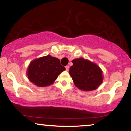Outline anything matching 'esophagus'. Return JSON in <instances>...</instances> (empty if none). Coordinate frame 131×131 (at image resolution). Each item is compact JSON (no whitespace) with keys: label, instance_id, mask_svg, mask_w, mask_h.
Listing matches in <instances>:
<instances>
[{"label":"esophagus","instance_id":"34e87169","mask_svg":"<svg viewBox=\"0 0 131 131\" xmlns=\"http://www.w3.org/2000/svg\"><path fill=\"white\" fill-rule=\"evenodd\" d=\"M66 70H69V66H66Z\"/></svg>","mask_w":131,"mask_h":131}]
</instances>
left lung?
I'll list each match as a JSON object with an SVG mask.
<instances>
[{"label": "left lung", "mask_w": 131, "mask_h": 131, "mask_svg": "<svg viewBox=\"0 0 131 131\" xmlns=\"http://www.w3.org/2000/svg\"><path fill=\"white\" fill-rule=\"evenodd\" d=\"M72 62L73 65L70 68L69 74L80 90H94L102 82V72L96 64L84 58L73 59Z\"/></svg>", "instance_id": "1"}]
</instances>
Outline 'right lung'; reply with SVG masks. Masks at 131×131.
<instances>
[{"mask_svg": "<svg viewBox=\"0 0 131 131\" xmlns=\"http://www.w3.org/2000/svg\"><path fill=\"white\" fill-rule=\"evenodd\" d=\"M65 70L59 59L47 55L30 62L27 74L34 84L38 86H46L53 84L58 76Z\"/></svg>", "mask_w": 131, "mask_h": 131, "instance_id": "1", "label": "right lung"}]
</instances>
